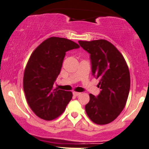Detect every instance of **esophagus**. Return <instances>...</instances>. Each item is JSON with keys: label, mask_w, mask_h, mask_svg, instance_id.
I'll return each mask as SVG.
<instances>
[{"label": "esophagus", "mask_w": 149, "mask_h": 149, "mask_svg": "<svg viewBox=\"0 0 149 149\" xmlns=\"http://www.w3.org/2000/svg\"><path fill=\"white\" fill-rule=\"evenodd\" d=\"M81 93L80 92H73V95L75 96H77L79 95H80Z\"/></svg>", "instance_id": "esophagus-1"}]
</instances>
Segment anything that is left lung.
<instances>
[{"instance_id": "obj_1", "label": "left lung", "mask_w": 149, "mask_h": 149, "mask_svg": "<svg viewBox=\"0 0 149 149\" xmlns=\"http://www.w3.org/2000/svg\"><path fill=\"white\" fill-rule=\"evenodd\" d=\"M90 54L92 72L99 79L101 89L96 96L90 94L86 111L97 125H106L114 120L126 105L130 90V74L124 57L118 50L105 40L79 41Z\"/></svg>"}]
</instances>
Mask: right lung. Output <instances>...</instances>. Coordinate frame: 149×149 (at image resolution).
I'll list each match as a JSON object with an SVG mask.
<instances>
[{"label": "right lung", "mask_w": 149, "mask_h": 149, "mask_svg": "<svg viewBox=\"0 0 149 149\" xmlns=\"http://www.w3.org/2000/svg\"><path fill=\"white\" fill-rule=\"evenodd\" d=\"M78 48L79 44L70 40L51 37L31 55L24 70L23 88L30 108L40 118L51 120L59 116L72 99V92L54 88L53 84L65 52Z\"/></svg>", "instance_id": "add662e5"}]
</instances>
